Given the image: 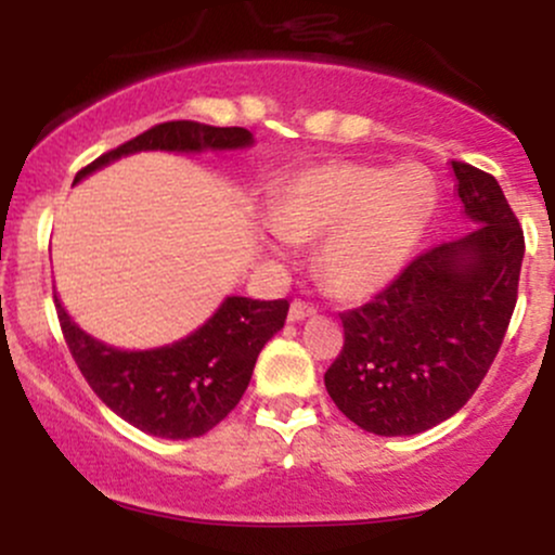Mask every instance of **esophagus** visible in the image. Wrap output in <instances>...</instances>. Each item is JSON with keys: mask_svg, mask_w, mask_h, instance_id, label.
Wrapping results in <instances>:
<instances>
[{"mask_svg": "<svg viewBox=\"0 0 555 555\" xmlns=\"http://www.w3.org/2000/svg\"><path fill=\"white\" fill-rule=\"evenodd\" d=\"M310 315H315V308H313V305L299 302V299H295V302L289 305V321H292V323L305 321V318H310Z\"/></svg>", "mask_w": 555, "mask_h": 555, "instance_id": "obj_1", "label": "esophagus"}]
</instances>
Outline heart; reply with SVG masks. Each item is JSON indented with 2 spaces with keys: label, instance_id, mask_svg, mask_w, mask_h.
Listing matches in <instances>:
<instances>
[{
  "label": "heart",
  "instance_id": "heart-1",
  "mask_svg": "<svg viewBox=\"0 0 555 555\" xmlns=\"http://www.w3.org/2000/svg\"><path fill=\"white\" fill-rule=\"evenodd\" d=\"M438 208V188L420 164L375 167L326 162L297 171L271 197L273 253L315 242L318 273L341 299H365L406 269Z\"/></svg>",
  "mask_w": 555,
  "mask_h": 555
}]
</instances>
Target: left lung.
<instances>
[{
	"instance_id": "left-lung-1",
	"label": "left lung",
	"mask_w": 555,
	"mask_h": 555,
	"mask_svg": "<svg viewBox=\"0 0 555 555\" xmlns=\"http://www.w3.org/2000/svg\"><path fill=\"white\" fill-rule=\"evenodd\" d=\"M469 232L412 260L373 302L341 313L328 397L375 436H417L467 404L512 321L525 234L501 184L451 162Z\"/></svg>"
}]
</instances>
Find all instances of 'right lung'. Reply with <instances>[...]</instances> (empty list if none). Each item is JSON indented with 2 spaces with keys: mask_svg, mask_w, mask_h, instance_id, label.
Masks as SVG:
<instances>
[{
  "mask_svg": "<svg viewBox=\"0 0 555 555\" xmlns=\"http://www.w3.org/2000/svg\"><path fill=\"white\" fill-rule=\"evenodd\" d=\"M245 127L201 122H164L99 156L75 175L78 184L117 158L167 151V154H227L253 149ZM62 334L95 397L138 430L169 441L206 436L237 406L253 378L260 349L284 328L286 299L224 297L203 326L182 339L151 349H119L95 339L69 318L54 295Z\"/></svg>",
  "mask_w": 555,
  "mask_h": 555,
  "instance_id": "add662e5",
  "label": "right lung"
}]
</instances>
